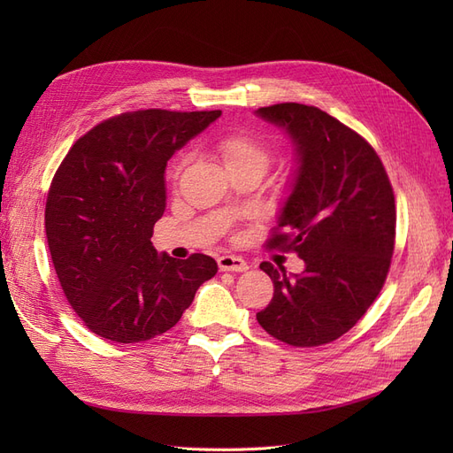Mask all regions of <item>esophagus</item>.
<instances>
[{"mask_svg": "<svg viewBox=\"0 0 453 453\" xmlns=\"http://www.w3.org/2000/svg\"><path fill=\"white\" fill-rule=\"evenodd\" d=\"M217 265L221 270L225 272H245L250 266L248 263L242 257H236V255H223L217 258Z\"/></svg>", "mask_w": 453, "mask_h": 453, "instance_id": "34e87169", "label": "esophagus"}]
</instances>
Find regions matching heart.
Segmentation results:
<instances>
[{"label":"heart","mask_w":453,"mask_h":453,"mask_svg":"<svg viewBox=\"0 0 453 453\" xmlns=\"http://www.w3.org/2000/svg\"><path fill=\"white\" fill-rule=\"evenodd\" d=\"M226 170L238 166H258L266 170L270 164V150L248 134H228L217 142Z\"/></svg>","instance_id":"b5f03b06"}]
</instances>
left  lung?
<instances>
[{
	"mask_svg": "<svg viewBox=\"0 0 453 453\" xmlns=\"http://www.w3.org/2000/svg\"><path fill=\"white\" fill-rule=\"evenodd\" d=\"M257 117L291 140L295 170L270 245L295 251L304 270L260 265L273 298L257 313L285 344H328L374 303L393 257L395 196L376 150L357 132L304 104L260 107Z\"/></svg>",
	"mask_w": 453,
	"mask_h": 453,
	"instance_id": "8db88e82",
	"label": "left lung"
}]
</instances>
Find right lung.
<instances>
[{"label":"right lung","instance_id":"right-lung-1","mask_svg":"<svg viewBox=\"0 0 453 453\" xmlns=\"http://www.w3.org/2000/svg\"><path fill=\"white\" fill-rule=\"evenodd\" d=\"M219 117L122 113L87 132L60 164L47 196V243L67 303L94 334L132 344L166 333L217 273L211 257L177 260L150 236L166 210L168 160Z\"/></svg>","mask_w":453,"mask_h":453}]
</instances>
